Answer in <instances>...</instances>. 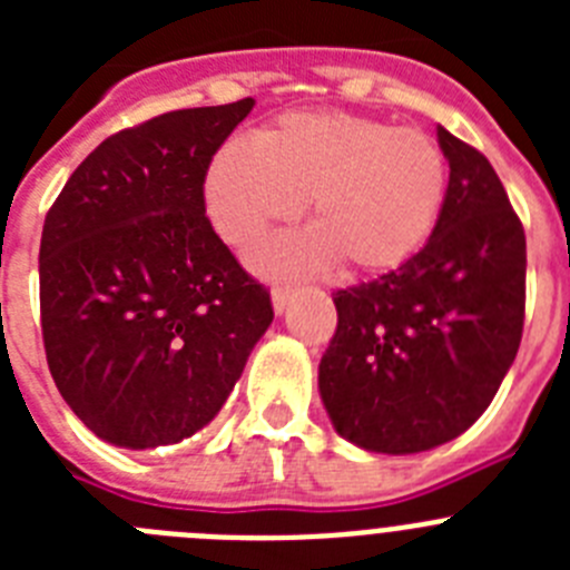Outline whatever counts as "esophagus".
I'll return each mask as SVG.
<instances>
[{"mask_svg":"<svg viewBox=\"0 0 570 570\" xmlns=\"http://www.w3.org/2000/svg\"><path fill=\"white\" fill-rule=\"evenodd\" d=\"M291 296H294V288H288V285H274V291H271V302H274L276 314H285V311H288Z\"/></svg>","mask_w":570,"mask_h":570,"instance_id":"obj_1","label":"esophagus"}]
</instances>
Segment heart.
Segmentation results:
<instances>
[{
	"label": "heart",
	"mask_w": 570,
	"mask_h": 570,
	"mask_svg": "<svg viewBox=\"0 0 570 570\" xmlns=\"http://www.w3.org/2000/svg\"><path fill=\"white\" fill-rule=\"evenodd\" d=\"M448 163L416 128L325 110L291 114L262 136H234L205 176V205L219 236L245 245L308 200L314 228L265 239L256 268L299 274L342 259L387 271L420 250L442 214Z\"/></svg>",
	"instance_id": "heart-1"
}]
</instances>
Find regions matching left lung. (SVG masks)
I'll return each mask as SVG.
<instances>
[{
	"label": "left lung",
	"instance_id": "left-lung-1",
	"mask_svg": "<svg viewBox=\"0 0 570 570\" xmlns=\"http://www.w3.org/2000/svg\"><path fill=\"white\" fill-rule=\"evenodd\" d=\"M448 194L420 254L336 291L320 396L342 440L420 454L485 414L520 351L525 230L480 150L445 128Z\"/></svg>",
	"mask_w": 570,
	"mask_h": 570
}]
</instances>
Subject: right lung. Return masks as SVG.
Returning <instances> with one entry per match:
<instances>
[{
  "mask_svg": "<svg viewBox=\"0 0 570 570\" xmlns=\"http://www.w3.org/2000/svg\"><path fill=\"white\" fill-rule=\"evenodd\" d=\"M250 108L170 110L108 136L45 216L50 376L110 445L145 451L203 431L274 322L268 291L205 216L210 156Z\"/></svg>",
  "mask_w": 570,
  "mask_h": 570,
  "instance_id": "right-lung-1",
  "label": "right lung"
}]
</instances>
